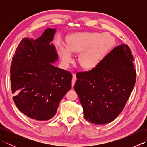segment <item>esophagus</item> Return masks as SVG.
Listing matches in <instances>:
<instances>
[{"label": "esophagus", "mask_w": 147, "mask_h": 147, "mask_svg": "<svg viewBox=\"0 0 147 147\" xmlns=\"http://www.w3.org/2000/svg\"><path fill=\"white\" fill-rule=\"evenodd\" d=\"M76 74H73V80H72V87H73L74 84H75L76 82Z\"/></svg>", "instance_id": "esophagus-1"}]
</instances>
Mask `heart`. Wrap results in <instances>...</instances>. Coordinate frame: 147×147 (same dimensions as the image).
<instances>
[{
  "label": "heart",
  "instance_id": "obj_1",
  "mask_svg": "<svg viewBox=\"0 0 147 147\" xmlns=\"http://www.w3.org/2000/svg\"><path fill=\"white\" fill-rule=\"evenodd\" d=\"M115 43L110 34L98 32L72 33L65 38V44L57 46L62 62L67 66L72 62V54H78V63L85 70H92L97 65Z\"/></svg>",
  "mask_w": 147,
  "mask_h": 147
}]
</instances>
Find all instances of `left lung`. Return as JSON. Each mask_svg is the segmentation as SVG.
Masks as SVG:
<instances>
[{
    "label": "left lung",
    "mask_w": 147,
    "mask_h": 147,
    "mask_svg": "<svg viewBox=\"0 0 147 147\" xmlns=\"http://www.w3.org/2000/svg\"><path fill=\"white\" fill-rule=\"evenodd\" d=\"M131 53L127 45H119L92 70L76 74L74 88L90 123H109L123 110L136 82Z\"/></svg>",
    "instance_id": "left-lung-1"
}]
</instances>
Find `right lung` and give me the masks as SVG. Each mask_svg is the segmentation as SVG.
Here are the masks:
<instances>
[{
	"instance_id": "right-lung-1",
	"label": "right lung",
	"mask_w": 147,
	"mask_h": 147,
	"mask_svg": "<svg viewBox=\"0 0 147 147\" xmlns=\"http://www.w3.org/2000/svg\"><path fill=\"white\" fill-rule=\"evenodd\" d=\"M55 29L47 28L36 40L24 38L11 66L13 100L18 109L37 121L54 116L59 103L71 88V73L55 67L58 54L51 43Z\"/></svg>"
}]
</instances>
